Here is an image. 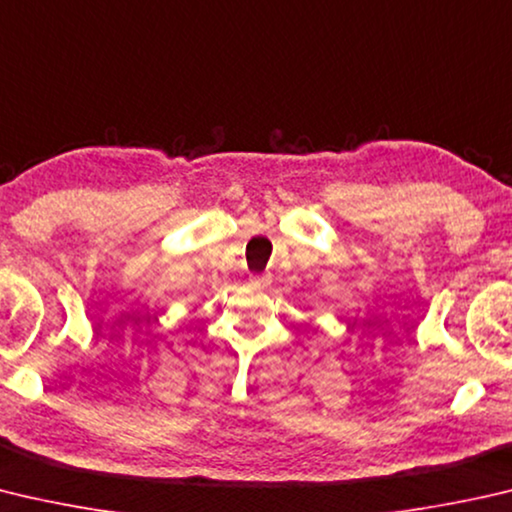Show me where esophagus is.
<instances>
[{"instance_id": "34e87169", "label": "esophagus", "mask_w": 512, "mask_h": 512, "mask_svg": "<svg viewBox=\"0 0 512 512\" xmlns=\"http://www.w3.org/2000/svg\"><path fill=\"white\" fill-rule=\"evenodd\" d=\"M273 282V277L268 275V273H264V275H253L250 277V284H253L255 288H266L268 284Z\"/></svg>"}]
</instances>
